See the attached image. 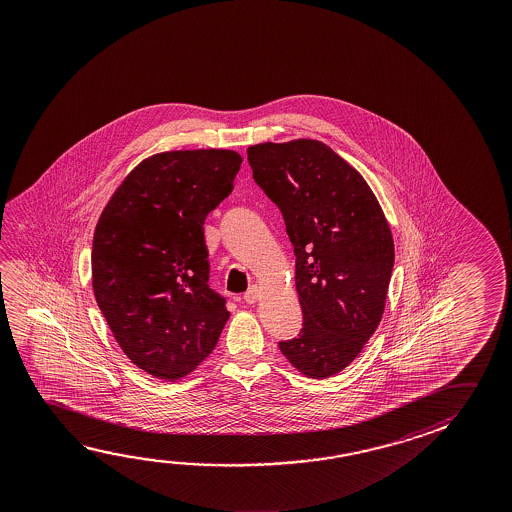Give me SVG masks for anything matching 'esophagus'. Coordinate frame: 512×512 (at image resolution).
<instances>
[{"instance_id":"34e87169","label":"esophagus","mask_w":512,"mask_h":512,"mask_svg":"<svg viewBox=\"0 0 512 512\" xmlns=\"http://www.w3.org/2000/svg\"><path fill=\"white\" fill-rule=\"evenodd\" d=\"M260 298V289L257 285H252L246 293H244L243 300L246 303H255Z\"/></svg>"}]
</instances>
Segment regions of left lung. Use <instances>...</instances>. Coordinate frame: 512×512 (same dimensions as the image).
I'll return each mask as SVG.
<instances>
[{
  "label": "left lung",
  "mask_w": 512,
  "mask_h": 512,
  "mask_svg": "<svg viewBox=\"0 0 512 512\" xmlns=\"http://www.w3.org/2000/svg\"><path fill=\"white\" fill-rule=\"evenodd\" d=\"M296 257L303 328L278 348L310 378L346 368L377 330L394 264L386 216L357 169L314 139L248 148Z\"/></svg>",
  "instance_id": "8db88e82"
}]
</instances>
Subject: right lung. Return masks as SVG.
<instances>
[{
    "mask_svg": "<svg viewBox=\"0 0 512 512\" xmlns=\"http://www.w3.org/2000/svg\"><path fill=\"white\" fill-rule=\"evenodd\" d=\"M241 155L166 151L143 160L103 210L93 241L96 302L123 352L162 380L216 348L230 312L210 289L207 214L232 193Z\"/></svg>",
    "mask_w": 512,
    "mask_h": 512,
    "instance_id": "obj_1",
    "label": "right lung"
}]
</instances>
